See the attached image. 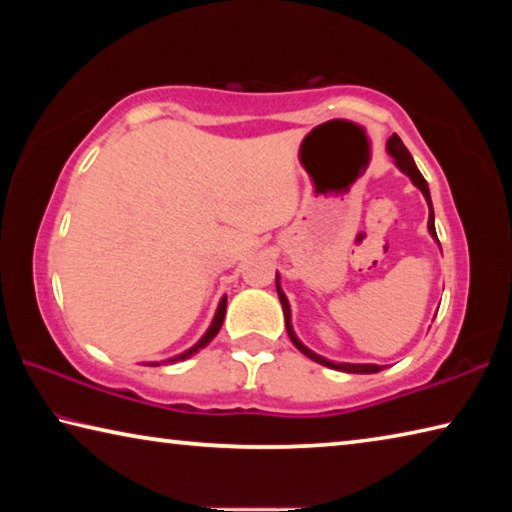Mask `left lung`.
<instances>
[{
  "mask_svg": "<svg viewBox=\"0 0 512 512\" xmlns=\"http://www.w3.org/2000/svg\"><path fill=\"white\" fill-rule=\"evenodd\" d=\"M386 151H388V155H391V158H393L395 167L400 169V171L404 173V176H409L411 183H413L415 187H418L420 192H422L424 201H427V207H429L427 230H429L431 239L436 241V244L440 246L438 235H436V214H433V203H431L429 185H427V180H424V176L420 173V169L415 167L413 155L409 153V149H406V146L402 144V140H400V137H397V135H393L391 140L386 142ZM275 289H277V298H280V302H282L284 323H287V334H289V339H291V343L296 345V348H298L302 354H305V357H309L311 361L320 363V366H327V368H332V370H341V372H352V375H372V372H379L381 368H384V366H377V363H345V361H332V359L323 357V354H316L314 350H309L307 345L298 339L296 329H293V323H291V305H289V298L284 296V291H282L280 273H275Z\"/></svg>",
  "mask_w": 512,
  "mask_h": 512,
  "instance_id": "obj_1",
  "label": "left lung"
}]
</instances>
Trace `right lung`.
I'll list each match as a JSON object with an SVG mask.
<instances>
[{"label":"right lung","mask_w":512,"mask_h":512,"mask_svg":"<svg viewBox=\"0 0 512 512\" xmlns=\"http://www.w3.org/2000/svg\"><path fill=\"white\" fill-rule=\"evenodd\" d=\"M225 307H228V296H223V298L219 300V307H216V311H214V318H212L210 327H207V332L201 336V339H198V341L192 345V348L185 350V352H180V354H176V357L164 359V361H149V363H146V366H160V363H176V361H185V359L192 357V354H196L198 350H203L205 345L210 343L216 334H219V329H221V325H223V318H225Z\"/></svg>","instance_id":"right-lung-1"}]
</instances>
